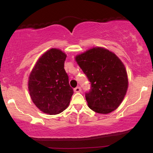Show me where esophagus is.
<instances>
[{
    "instance_id": "1",
    "label": "esophagus",
    "mask_w": 153,
    "mask_h": 153,
    "mask_svg": "<svg viewBox=\"0 0 153 153\" xmlns=\"http://www.w3.org/2000/svg\"><path fill=\"white\" fill-rule=\"evenodd\" d=\"M74 91L75 93H80V92L81 91V88L79 86H77L74 89Z\"/></svg>"
}]
</instances>
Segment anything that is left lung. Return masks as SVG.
I'll return each mask as SVG.
<instances>
[{
  "instance_id": "left-lung-1",
  "label": "left lung",
  "mask_w": 153,
  "mask_h": 153,
  "mask_svg": "<svg viewBox=\"0 0 153 153\" xmlns=\"http://www.w3.org/2000/svg\"><path fill=\"white\" fill-rule=\"evenodd\" d=\"M75 60L91 83L85 93L89 108L103 114L116 109L128 88L126 70L118 56L104 48L94 47Z\"/></svg>"
}]
</instances>
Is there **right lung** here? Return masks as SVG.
Returning <instances> with one entry per match:
<instances>
[{"mask_svg": "<svg viewBox=\"0 0 153 153\" xmlns=\"http://www.w3.org/2000/svg\"><path fill=\"white\" fill-rule=\"evenodd\" d=\"M67 55L51 49L37 60L28 79V91L35 106L42 111L56 115L68 107L74 93L64 69Z\"/></svg>", "mask_w": 153, "mask_h": 153, "instance_id": "add662e5", "label": "right lung"}]
</instances>
